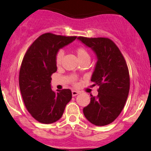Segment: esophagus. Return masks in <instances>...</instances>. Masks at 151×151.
<instances>
[{"label":"esophagus","instance_id":"34e87169","mask_svg":"<svg viewBox=\"0 0 151 151\" xmlns=\"http://www.w3.org/2000/svg\"><path fill=\"white\" fill-rule=\"evenodd\" d=\"M78 93H79V92L78 91H74V90H73V91H72V96H77Z\"/></svg>","mask_w":151,"mask_h":151}]
</instances>
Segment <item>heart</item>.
Listing matches in <instances>:
<instances>
[{
	"label": "heart",
	"instance_id": "heart-1",
	"mask_svg": "<svg viewBox=\"0 0 151 151\" xmlns=\"http://www.w3.org/2000/svg\"><path fill=\"white\" fill-rule=\"evenodd\" d=\"M76 53H77L78 58H79V61L81 60H84V59H90L89 54L88 52V51L85 48L83 47H79L76 49ZM64 52L62 50H59L57 52L56 55H55V63L58 66H60L62 63V58H63ZM72 82L75 85L76 84V78L74 77H72Z\"/></svg>",
	"mask_w": 151,
	"mask_h": 151
}]
</instances>
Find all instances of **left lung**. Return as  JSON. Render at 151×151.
Listing matches in <instances>:
<instances>
[{
	"label": "left lung",
	"instance_id": "obj_1",
	"mask_svg": "<svg viewBox=\"0 0 151 151\" xmlns=\"http://www.w3.org/2000/svg\"><path fill=\"white\" fill-rule=\"evenodd\" d=\"M96 53V67L91 80L99 86L98 95H91L89 104L83 113L89 122L96 126H106L119 116L125 106L130 89L127 64L120 50L106 37H78Z\"/></svg>",
	"mask_w": 151,
	"mask_h": 151
}]
</instances>
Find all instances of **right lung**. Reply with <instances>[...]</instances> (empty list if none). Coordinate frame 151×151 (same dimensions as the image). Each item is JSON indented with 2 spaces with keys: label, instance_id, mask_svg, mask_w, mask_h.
I'll return each mask as SVG.
<instances>
[{
  "label": "right lung",
  "instance_id": "add662e5",
  "mask_svg": "<svg viewBox=\"0 0 151 151\" xmlns=\"http://www.w3.org/2000/svg\"><path fill=\"white\" fill-rule=\"evenodd\" d=\"M77 36L42 34L32 42L22 59L19 73V86L24 104L38 122L52 124L64 113L72 99L69 89H51V76L57 71L55 55L60 48L70 44Z\"/></svg>",
  "mask_w": 151,
  "mask_h": 151
}]
</instances>
